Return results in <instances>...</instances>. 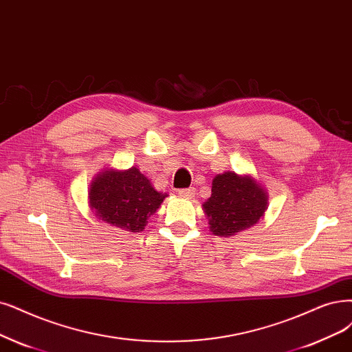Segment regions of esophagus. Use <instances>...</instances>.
<instances>
[{
	"instance_id": "1",
	"label": "esophagus",
	"mask_w": 352,
	"mask_h": 352,
	"mask_svg": "<svg viewBox=\"0 0 352 352\" xmlns=\"http://www.w3.org/2000/svg\"><path fill=\"white\" fill-rule=\"evenodd\" d=\"M178 194H179L181 197L191 199V197H194V194H196V190H194L192 187H190V188H181V190H178Z\"/></svg>"
}]
</instances>
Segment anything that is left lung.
I'll list each match as a JSON object with an SVG mask.
<instances>
[{
	"mask_svg": "<svg viewBox=\"0 0 352 352\" xmlns=\"http://www.w3.org/2000/svg\"><path fill=\"white\" fill-rule=\"evenodd\" d=\"M267 204V191L252 177L228 171L214 177L212 197L203 204V210L213 235L228 238L258 223Z\"/></svg>",
	"mask_w": 352,
	"mask_h": 352,
	"instance_id": "left-lung-1",
	"label": "left lung"
}]
</instances>
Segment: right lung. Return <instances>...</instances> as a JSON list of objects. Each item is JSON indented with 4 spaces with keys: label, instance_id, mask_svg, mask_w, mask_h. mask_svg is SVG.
I'll list each match as a JSON object with an SVG mask.
<instances>
[{
    "label": "right lung",
    "instance_id": "1",
    "mask_svg": "<svg viewBox=\"0 0 352 352\" xmlns=\"http://www.w3.org/2000/svg\"><path fill=\"white\" fill-rule=\"evenodd\" d=\"M88 197L91 210L104 223L126 232H140L160 209L166 192L156 191L136 166L126 171L109 168L91 183Z\"/></svg>",
    "mask_w": 352,
    "mask_h": 352
}]
</instances>
